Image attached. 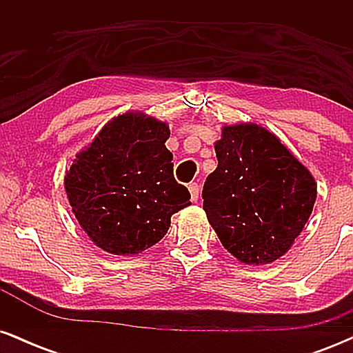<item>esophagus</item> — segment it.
I'll use <instances>...</instances> for the list:
<instances>
[{
    "label": "esophagus",
    "instance_id": "esophagus-1",
    "mask_svg": "<svg viewBox=\"0 0 353 353\" xmlns=\"http://www.w3.org/2000/svg\"><path fill=\"white\" fill-rule=\"evenodd\" d=\"M188 189L190 192V199H192V202H197V199H199V192H201L199 185H197L196 182H190V184L188 185Z\"/></svg>",
    "mask_w": 353,
    "mask_h": 353
}]
</instances>
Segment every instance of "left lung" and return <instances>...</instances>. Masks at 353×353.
I'll list each match as a JSON object with an SVG mask.
<instances>
[{
  "mask_svg": "<svg viewBox=\"0 0 353 353\" xmlns=\"http://www.w3.org/2000/svg\"><path fill=\"white\" fill-rule=\"evenodd\" d=\"M214 149L217 168L202 190L209 224L239 262L272 264L301 236L317 182L274 132L255 123L224 124Z\"/></svg>",
  "mask_w": 353,
  "mask_h": 353,
  "instance_id": "left-lung-1",
  "label": "left lung"
}]
</instances>
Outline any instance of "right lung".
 <instances>
[{
    "mask_svg": "<svg viewBox=\"0 0 353 353\" xmlns=\"http://www.w3.org/2000/svg\"><path fill=\"white\" fill-rule=\"evenodd\" d=\"M169 136L168 123L128 111L108 121L66 171L72 214L104 252L141 254L165 236L172 214L190 205L188 188L174 179Z\"/></svg>",
    "mask_w": 353,
    "mask_h": 353,
    "instance_id": "add662e5",
    "label": "right lung"
}]
</instances>
